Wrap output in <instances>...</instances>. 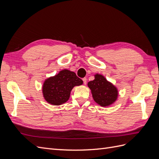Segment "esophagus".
<instances>
[{"instance_id": "34e87169", "label": "esophagus", "mask_w": 159, "mask_h": 159, "mask_svg": "<svg viewBox=\"0 0 159 159\" xmlns=\"http://www.w3.org/2000/svg\"><path fill=\"white\" fill-rule=\"evenodd\" d=\"M83 81H84V85H86V84H87V79H86L85 78H83Z\"/></svg>"}]
</instances>
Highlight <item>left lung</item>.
<instances>
[{"mask_svg": "<svg viewBox=\"0 0 159 159\" xmlns=\"http://www.w3.org/2000/svg\"><path fill=\"white\" fill-rule=\"evenodd\" d=\"M88 85L91 91L94 101L101 106L107 107L117 99V88L102 75L95 74V79L89 81Z\"/></svg>", "mask_w": 159, "mask_h": 159, "instance_id": "left-lung-1", "label": "left lung"}]
</instances>
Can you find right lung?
<instances>
[{"label":"right lung","instance_id":"right-lung-1","mask_svg":"<svg viewBox=\"0 0 159 159\" xmlns=\"http://www.w3.org/2000/svg\"><path fill=\"white\" fill-rule=\"evenodd\" d=\"M82 84L83 81L74 71L63 70L45 80L42 87L43 95L48 103L60 105L69 99L70 92L74 86Z\"/></svg>","mask_w":159,"mask_h":159}]
</instances>
